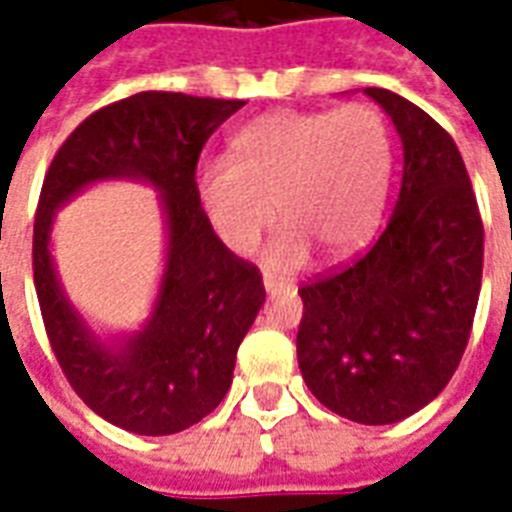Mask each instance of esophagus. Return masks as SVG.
Listing matches in <instances>:
<instances>
[{"label": "esophagus", "mask_w": 512, "mask_h": 512, "mask_svg": "<svg viewBox=\"0 0 512 512\" xmlns=\"http://www.w3.org/2000/svg\"><path fill=\"white\" fill-rule=\"evenodd\" d=\"M265 289H268V295H287V292H292V284H284V281L273 279V276H265Z\"/></svg>", "instance_id": "34e87169"}]
</instances>
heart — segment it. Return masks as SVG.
I'll return each instance as SVG.
<instances>
[{"instance_id": "heart-1", "label": "heart", "mask_w": 512, "mask_h": 512, "mask_svg": "<svg viewBox=\"0 0 512 512\" xmlns=\"http://www.w3.org/2000/svg\"><path fill=\"white\" fill-rule=\"evenodd\" d=\"M393 172V140L372 106L276 111L233 138L231 156L199 164L196 191L225 247L249 252L273 223L268 249L279 268L300 265L308 247L345 255L380 225Z\"/></svg>"}]
</instances>
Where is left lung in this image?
<instances>
[{
	"label": "left lung",
	"instance_id": "obj_1",
	"mask_svg": "<svg viewBox=\"0 0 512 512\" xmlns=\"http://www.w3.org/2000/svg\"><path fill=\"white\" fill-rule=\"evenodd\" d=\"M404 143V175L385 231L364 255L297 289V361L321 404L361 425L420 412L468 348L484 271V223L452 135L380 87Z\"/></svg>",
	"mask_w": 512,
	"mask_h": 512
}]
</instances>
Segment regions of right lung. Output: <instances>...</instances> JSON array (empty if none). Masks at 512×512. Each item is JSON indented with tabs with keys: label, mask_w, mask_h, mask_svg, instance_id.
Wrapping results in <instances>:
<instances>
[{
	"label": "right lung",
	"mask_w": 512,
	"mask_h": 512,
	"mask_svg": "<svg viewBox=\"0 0 512 512\" xmlns=\"http://www.w3.org/2000/svg\"><path fill=\"white\" fill-rule=\"evenodd\" d=\"M241 106L244 100L138 92L87 116L44 175L31 257L47 340L76 396L138 436L180 433L223 401L236 350L265 303L260 268L217 239L196 191L201 148ZM108 176L156 184L171 228L155 316L119 351L83 327L49 257L54 209L84 184Z\"/></svg>",
	"instance_id": "obj_1"
}]
</instances>
